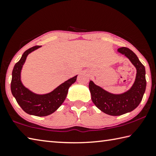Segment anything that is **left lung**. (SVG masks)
Masks as SVG:
<instances>
[{
	"label": "left lung",
	"instance_id": "1",
	"mask_svg": "<svg viewBox=\"0 0 156 156\" xmlns=\"http://www.w3.org/2000/svg\"><path fill=\"white\" fill-rule=\"evenodd\" d=\"M118 51L127 57L137 70L136 81L132 88L124 94L116 95L106 92L92 81L89 83L92 102L103 112L111 116L122 115L137 108L143 99L147 85L145 68L136 55L126 47L119 48Z\"/></svg>",
	"mask_w": 156,
	"mask_h": 156
}]
</instances>
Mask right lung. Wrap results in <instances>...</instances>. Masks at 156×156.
Wrapping results in <instances>:
<instances>
[{"instance_id":"add662e5","label":"right lung","mask_w":156,"mask_h":156,"mask_svg":"<svg viewBox=\"0 0 156 156\" xmlns=\"http://www.w3.org/2000/svg\"><path fill=\"white\" fill-rule=\"evenodd\" d=\"M40 46H35L29 48L15 64L12 71L11 90L18 105L26 113L37 116H46L56 111L64 101L68 88L75 82L77 75L65 81L53 92L46 94H35L24 88L20 81L22 67L29 53Z\"/></svg>"}]
</instances>
